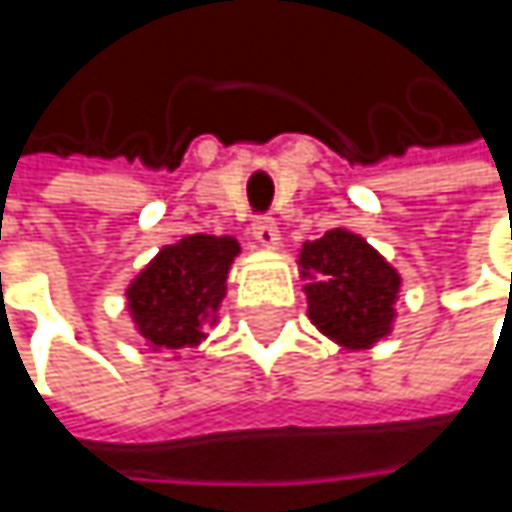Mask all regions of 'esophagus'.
Instances as JSON below:
<instances>
[{
	"mask_svg": "<svg viewBox=\"0 0 512 512\" xmlns=\"http://www.w3.org/2000/svg\"><path fill=\"white\" fill-rule=\"evenodd\" d=\"M252 234H255V243L260 249H275L278 246V225H275V219H269V216H257L255 225H252Z\"/></svg>",
	"mask_w": 512,
	"mask_h": 512,
	"instance_id": "34e87169",
	"label": "esophagus"
}]
</instances>
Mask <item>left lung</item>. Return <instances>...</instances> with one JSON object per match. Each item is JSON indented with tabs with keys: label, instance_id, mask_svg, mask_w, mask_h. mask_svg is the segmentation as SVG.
<instances>
[{
	"label": "left lung",
	"instance_id": "left-lung-1",
	"mask_svg": "<svg viewBox=\"0 0 512 512\" xmlns=\"http://www.w3.org/2000/svg\"><path fill=\"white\" fill-rule=\"evenodd\" d=\"M311 323L347 350H367L391 332L397 269L353 231L332 228L299 252Z\"/></svg>",
	"mask_w": 512,
	"mask_h": 512
}]
</instances>
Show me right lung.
Here are the masks:
<instances>
[{
  "label": "right lung",
  "instance_id": "obj_1",
  "mask_svg": "<svg viewBox=\"0 0 512 512\" xmlns=\"http://www.w3.org/2000/svg\"><path fill=\"white\" fill-rule=\"evenodd\" d=\"M240 243L234 237L192 234L159 255L127 287V308L154 353L198 347L204 323H216L225 281Z\"/></svg>",
  "mask_w": 512,
  "mask_h": 512
}]
</instances>
